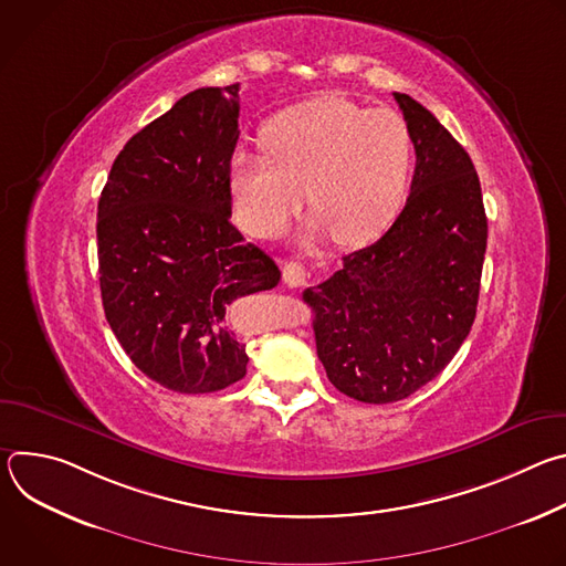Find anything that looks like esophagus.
Returning a JSON list of instances; mask_svg holds the SVG:
<instances>
[{"instance_id":"obj_1","label":"esophagus","mask_w":566,"mask_h":566,"mask_svg":"<svg viewBox=\"0 0 566 566\" xmlns=\"http://www.w3.org/2000/svg\"><path fill=\"white\" fill-rule=\"evenodd\" d=\"M282 280L289 284V286H304L306 284V271L300 262H286L282 266Z\"/></svg>"}]
</instances>
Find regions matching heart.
<instances>
[{"label":"heart","instance_id":"heart-1","mask_svg":"<svg viewBox=\"0 0 566 566\" xmlns=\"http://www.w3.org/2000/svg\"><path fill=\"white\" fill-rule=\"evenodd\" d=\"M260 143L264 154L234 151L228 166L234 214L251 234H277L302 190L311 230H327L338 247L365 244L398 214L412 166L398 114L319 96L271 118Z\"/></svg>","mask_w":566,"mask_h":566}]
</instances>
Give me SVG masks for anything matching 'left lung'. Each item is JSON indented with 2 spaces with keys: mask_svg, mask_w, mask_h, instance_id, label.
<instances>
[{
  "mask_svg": "<svg viewBox=\"0 0 566 566\" xmlns=\"http://www.w3.org/2000/svg\"><path fill=\"white\" fill-rule=\"evenodd\" d=\"M417 168L410 197L371 247L304 291L317 358L336 389L385 406L454 358L476 315L489 221L468 151L415 98L394 94Z\"/></svg>",
  "mask_w": 566,
  "mask_h": 566,
  "instance_id": "1",
  "label": "left lung"
}]
</instances>
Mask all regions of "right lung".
<instances>
[{
  "label": "right lung",
  "instance_id": "obj_1",
  "mask_svg": "<svg viewBox=\"0 0 566 566\" xmlns=\"http://www.w3.org/2000/svg\"><path fill=\"white\" fill-rule=\"evenodd\" d=\"M237 118L239 83L190 92L127 140L98 201L105 317L132 363L179 394L244 378L232 308L280 282L230 223Z\"/></svg>",
  "mask_w": 566,
  "mask_h": 566
}]
</instances>
